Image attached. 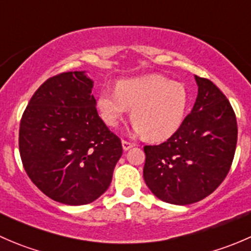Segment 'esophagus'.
I'll use <instances>...</instances> for the list:
<instances>
[{"mask_svg":"<svg viewBox=\"0 0 251 251\" xmlns=\"http://www.w3.org/2000/svg\"><path fill=\"white\" fill-rule=\"evenodd\" d=\"M121 143H123V148H124V151H128V149H130L131 147H133V143H132V142H128V141H126V140H123V141H121Z\"/></svg>","mask_w":251,"mask_h":251,"instance_id":"34e87169","label":"esophagus"}]
</instances>
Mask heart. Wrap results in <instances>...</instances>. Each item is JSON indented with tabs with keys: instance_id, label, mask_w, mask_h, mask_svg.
<instances>
[{
	"instance_id": "b5f03b06",
	"label": "heart",
	"mask_w": 251,
	"mask_h": 251,
	"mask_svg": "<svg viewBox=\"0 0 251 251\" xmlns=\"http://www.w3.org/2000/svg\"><path fill=\"white\" fill-rule=\"evenodd\" d=\"M189 103L186 86L163 75L121 80L115 90L98 93L97 108L102 120L116 127L132 109L131 120L146 140L160 142L181 127Z\"/></svg>"
}]
</instances>
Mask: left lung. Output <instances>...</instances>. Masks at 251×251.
<instances>
[{"mask_svg":"<svg viewBox=\"0 0 251 251\" xmlns=\"http://www.w3.org/2000/svg\"><path fill=\"white\" fill-rule=\"evenodd\" d=\"M198 96L181 127L155 146H144L143 177L165 203L188 205L206 198L231 169L237 119L226 96L209 78L197 76Z\"/></svg>","mask_w":251,"mask_h":251,"instance_id":"obj_1","label":"left lung"}]
</instances>
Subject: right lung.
<instances>
[{
    "mask_svg": "<svg viewBox=\"0 0 251 251\" xmlns=\"http://www.w3.org/2000/svg\"><path fill=\"white\" fill-rule=\"evenodd\" d=\"M83 72L60 73L36 90L23 113L19 153L32 183L48 198L85 205L108 189L123 154L96 109Z\"/></svg>",
    "mask_w": 251,
    "mask_h": 251,
    "instance_id": "obj_1",
    "label": "right lung"
}]
</instances>
